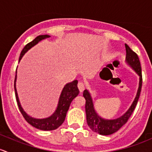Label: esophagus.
I'll use <instances>...</instances> for the list:
<instances>
[{"label": "esophagus", "instance_id": "34e87169", "mask_svg": "<svg viewBox=\"0 0 152 152\" xmlns=\"http://www.w3.org/2000/svg\"><path fill=\"white\" fill-rule=\"evenodd\" d=\"M78 88H79V90L80 92H82L85 90V85H84L83 82H79V83H78Z\"/></svg>", "mask_w": 152, "mask_h": 152}]
</instances>
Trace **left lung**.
<instances>
[{"instance_id":"left-lung-1","label":"left lung","mask_w":152,"mask_h":152,"mask_svg":"<svg viewBox=\"0 0 152 152\" xmlns=\"http://www.w3.org/2000/svg\"><path fill=\"white\" fill-rule=\"evenodd\" d=\"M125 47L126 51V62L140 76V83H139V88L137 90V96L128 111L118 118L113 119V120H105L98 115V114L95 111L93 102H92V98L87 90H85L83 93V96L85 99V112L87 124L93 132L99 133V134H102V135H109V134L116 132L119 129L121 128L124 124L128 121L129 118L135 109L139 97H140L142 82L140 60H139L137 53L133 51L126 44L125 45Z\"/></svg>"}]
</instances>
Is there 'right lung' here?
<instances>
[{"instance_id": "1", "label": "right lung", "mask_w": 152, "mask_h": 152, "mask_svg": "<svg viewBox=\"0 0 152 152\" xmlns=\"http://www.w3.org/2000/svg\"><path fill=\"white\" fill-rule=\"evenodd\" d=\"M49 35H39L37 36L35 38L34 40H32L31 42H28L25 47L23 48V49L21 51L20 55L19 58V62L21 59H22L23 56L24 55V53L29 50L31 47H33L34 45H36L37 43L39 42L42 39H45V38L49 37ZM16 78L17 75L15 76V96H16V100L17 103H18V106L19 107V110L20 111L21 114L23 115V118H25V120L29 124L32 126L35 127V128L38 129L43 130V131H50V130H54L56 129H57L58 127L62 125V123L64 122L65 119V116H66L67 112L68 110L69 107H70V103L73 101V99L75 97L78 96L79 91V89L77 87V84L78 81L74 80L73 82H70V83L67 84L64 87L63 90H62V93L60 95V97H59V103H58L57 108H56L55 113L52 115L50 117L47 118H43V119H37L34 118L30 117L28 116L25 112L23 111V108L21 107L20 104L19 99H18V93H17L16 90V87H15V82H16Z\"/></svg>"}]
</instances>
